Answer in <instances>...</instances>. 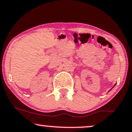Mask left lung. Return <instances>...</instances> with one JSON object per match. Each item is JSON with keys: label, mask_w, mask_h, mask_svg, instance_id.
I'll list each match as a JSON object with an SVG mask.
<instances>
[{"label": "left lung", "mask_w": 132, "mask_h": 132, "mask_svg": "<svg viewBox=\"0 0 132 132\" xmlns=\"http://www.w3.org/2000/svg\"><path fill=\"white\" fill-rule=\"evenodd\" d=\"M116 85V84H114V86H113V87H114V86H115V85ZM113 87H112V88H113ZM112 88H111V89H112ZM109 90V91H110V90Z\"/></svg>", "instance_id": "obj_1"}]
</instances>
